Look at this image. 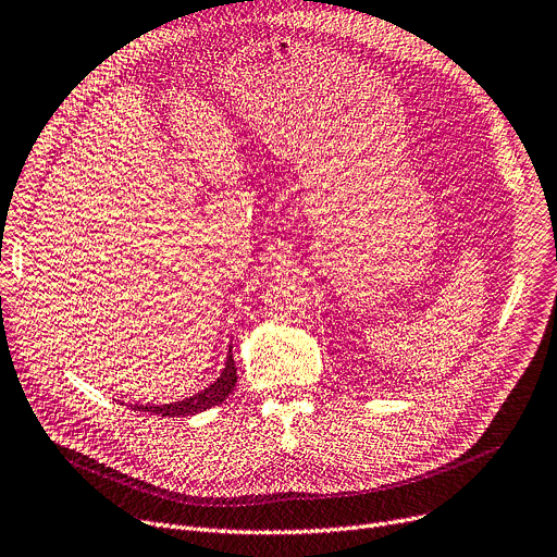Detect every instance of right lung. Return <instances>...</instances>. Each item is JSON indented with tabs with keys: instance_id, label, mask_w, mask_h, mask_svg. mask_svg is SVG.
Listing matches in <instances>:
<instances>
[{
	"instance_id": "add662e5",
	"label": "right lung",
	"mask_w": 557,
	"mask_h": 557,
	"mask_svg": "<svg viewBox=\"0 0 557 557\" xmlns=\"http://www.w3.org/2000/svg\"><path fill=\"white\" fill-rule=\"evenodd\" d=\"M237 383V367L233 360V347L226 354V364L221 369V374L201 392L183 398V400H174V403H165V405H129L132 410L136 412H154L159 417H168V419H183V417H193L199 414L203 410H210V407L219 405L221 400H226Z\"/></svg>"
}]
</instances>
